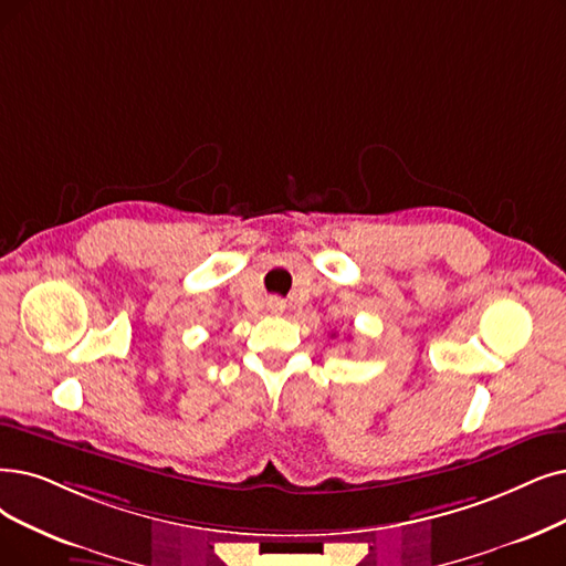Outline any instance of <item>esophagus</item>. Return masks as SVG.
<instances>
[{"label":"esophagus","instance_id":"34e87169","mask_svg":"<svg viewBox=\"0 0 566 566\" xmlns=\"http://www.w3.org/2000/svg\"><path fill=\"white\" fill-rule=\"evenodd\" d=\"M266 308L271 311V313H283L285 311V302L281 300V297H269V302H266Z\"/></svg>","mask_w":566,"mask_h":566}]
</instances>
